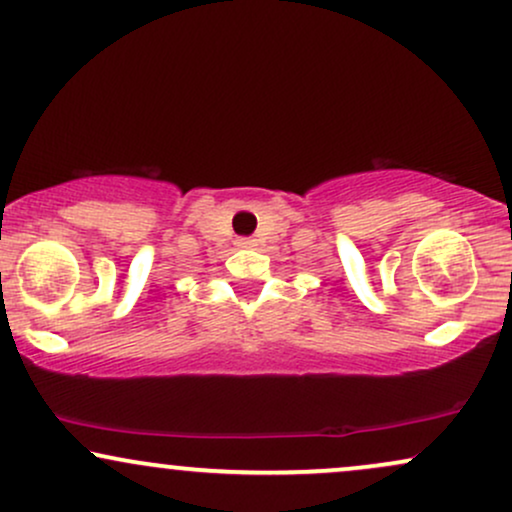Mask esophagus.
<instances>
[{"mask_svg":"<svg viewBox=\"0 0 512 512\" xmlns=\"http://www.w3.org/2000/svg\"><path fill=\"white\" fill-rule=\"evenodd\" d=\"M238 245H240V248H252V245H255V240H252V238H240Z\"/></svg>","mask_w":512,"mask_h":512,"instance_id":"1","label":"esophagus"}]
</instances>
